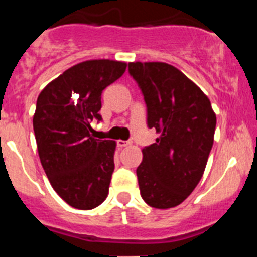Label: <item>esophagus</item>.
<instances>
[{
    "label": "esophagus",
    "mask_w": 257,
    "mask_h": 257,
    "mask_svg": "<svg viewBox=\"0 0 257 257\" xmlns=\"http://www.w3.org/2000/svg\"><path fill=\"white\" fill-rule=\"evenodd\" d=\"M117 145L119 148H123V147H127V145H131L130 140H118Z\"/></svg>",
    "instance_id": "obj_1"
}]
</instances>
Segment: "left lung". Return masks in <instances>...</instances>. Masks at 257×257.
<instances>
[{"label":"left lung","mask_w":257,"mask_h":257,"mask_svg":"<svg viewBox=\"0 0 257 257\" xmlns=\"http://www.w3.org/2000/svg\"><path fill=\"white\" fill-rule=\"evenodd\" d=\"M147 105V124L160 136L143 149L136 169L142 198L154 208L180 205L205 172L216 115L208 97L166 63H130Z\"/></svg>","instance_id":"left-lung-1"}]
</instances>
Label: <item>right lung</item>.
<instances>
[{"mask_svg":"<svg viewBox=\"0 0 257 257\" xmlns=\"http://www.w3.org/2000/svg\"><path fill=\"white\" fill-rule=\"evenodd\" d=\"M126 67L121 61H83L38 95L33 130L41 165L54 190L78 210H92L108 196L115 143L94 139L91 122L103 119L101 92Z\"/></svg>","mask_w":257,"mask_h":257,"instance_id":"obj_1","label":"right lung"}]
</instances>
